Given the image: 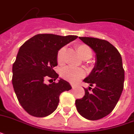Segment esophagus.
<instances>
[{
	"mask_svg": "<svg viewBox=\"0 0 134 134\" xmlns=\"http://www.w3.org/2000/svg\"><path fill=\"white\" fill-rule=\"evenodd\" d=\"M75 87H76V86H74V85H72V84H71V88H73V89H74V88H75Z\"/></svg>",
	"mask_w": 134,
	"mask_h": 134,
	"instance_id": "esophagus-1",
	"label": "esophagus"
}]
</instances>
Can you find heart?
<instances>
[{
  "mask_svg": "<svg viewBox=\"0 0 134 134\" xmlns=\"http://www.w3.org/2000/svg\"><path fill=\"white\" fill-rule=\"evenodd\" d=\"M80 57L83 60H88L92 56V51L91 48L85 44H79L76 46ZM65 48L62 47L57 53V63L59 65L63 64L64 61V54ZM61 77L71 83H76L81 79L85 76V71L82 68H73V67H65L60 71Z\"/></svg>",
  "mask_w": 134,
  "mask_h": 134,
  "instance_id": "b5f03b06",
  "label": "heart"
}]
</instances>
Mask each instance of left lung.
<instances>
[{"label": "left lung", "instance_id": "1", "mask_svg": "<svg viewBox=\"0 0 134 134\" xmlns=\"http://www.w3.org/2000/svg\"><path fill=\"white\" fill-rule=\"evenodd\" d=\"M79 39L93 49L97 61L90 74L83 80L90 87L84 88L85 95L76 100L75 104L81 115L97 120L108 115L118 104L124 88L125 70L120 53L108 41L86 37Z\"/></svg>", "mask_w": 134, "mask_h": 134}]
</instances>
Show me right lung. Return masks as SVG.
Here are the masks:
<instances>
[{
    "instance_id": "add662e5",
    "label": "right lung",
    "mask_w": 134,
    "mask_h": 134,
    "mask_svg": "<svg viewBox=\"0 0 134 134\" xmlns=\"http://www.w3.org/2000/svg\"><path fill=\"white\" fill-rule=\"evenodd\" d=\"M77 37L38 34L20 47L12 66V81L18 101L30 115L43 118L51 114L58 107L60 94L71 89L63 79L49 85L44 82L47 78L52 82L58 79L53 69L58 65L57 53Z\"/></svg>"
}]
</instances>
